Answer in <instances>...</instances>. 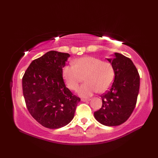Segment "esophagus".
I'll use <instances>...</instances> for the list:
<instances>
[{"label": "esophagus", "mask_w": 158, "mask_h": 158, "mask_svg": "<svg viewBox=\"0 0 158 158\" xmlns=\"http://www.w3.org/2000/svg\"><path fill=\"white\" fill-rule=\"evenodd\" d=\"M90 99H85V98H81V101L82 102H88L89 101Z\"/></svg>", "instance_id": "obj_1"}]
</instances>
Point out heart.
I'll use <instances>...</instances> for the list:
<instances>
[{
	"label": "heart",
	"instance_id": "heart-1",
	"mask_svg": "<svg viewBox=\"0 0 158 158\" xmlns=\"http://www.w3.org/2000/svg\"><path fill=\"white\" fill-rule=\"evenodd\" d=\"M66 85L72 90H76L83 79L85 83L80 87V96L89 97L94 94L105 92L111 86L115 77L112 64L92 56L83 57L75 61V64L65 66L62 71Z\"/></svg>",
	"mask_w": 158,
	"mask_h": 158
}]
</instances>
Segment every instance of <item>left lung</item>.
I'll list each match as a JSON object with an SVG mask.
<instances>
[{
    "label": "left lung",
    "mask_w": 158,
    "mask_h": 158,
    "mask_svg": "<svg viewBox=\"0 0 158 158\" xmlns=\"http://www.w3.org/2000/svg\"><path fill=\"white\" fill-rule=\"evenodd\" d=\"M112 64L115 79L109 91L101 96L102 106L94 117L107 126H119L129 118L135 108L140 87V77L132 60L119 53L107 58Z\"/></svg>",
    "instance_id": "8db88e82"
}]
</instances>
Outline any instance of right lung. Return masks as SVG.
<instances>
[{
	"instance_id": "1",
	"label": "right lung",
	"mask_w": 158,
	"mask_h": 158,
	"mask_svg": "<svg viewBox=\"0 0 158 158\" xmlns=\"http://www.w3.org/2000/svg\"><path fill=\"white\" fill-rule=\"evenodd\" d=\"M70 55L49 51L31 63L22 78L23 94L31 115L43 126L60 128L74 117L80 98L66 88L62 68Z\"/></svg>"
}]
</instances>
